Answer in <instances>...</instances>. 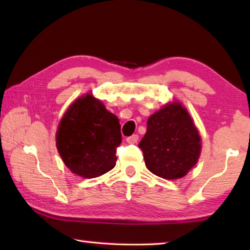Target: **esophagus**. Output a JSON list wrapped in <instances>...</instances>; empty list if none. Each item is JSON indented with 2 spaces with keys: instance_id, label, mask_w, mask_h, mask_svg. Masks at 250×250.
<instances>
[{
  "instance_id": "esophagus-1",
  "label": "esophagus",
  "mask_w": 250,
  "mask_h": 250,
  "mask_svg": "<svg viewBox=\"0 0 250 250\" xmlns=\"http://www.w3.org/2000/svg\"><path fill=\"white\" fill-rule=\"evenodd\" d=\"M139 140V135L138 134H133L131 135V137L126 138V142L130 143V145H134V143H137Z\"/></svg>"
}]
</instances>
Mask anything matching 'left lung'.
Returning <instances> with one entry per match:
<instances>
[{"label": "left lung", "instance_id": "8db88e82", "mask_svg": "<svg viewBox=\"0 0 250 250\" xmlns=\"http://www.w3.org/2000/svg\"><path fill=\"white\" fill-rule=\"evenodd\" d=\"M139 143L147 170L167 180L181 179L195 166L201 138L188 110L179 103L163 107L147 120Z\"/></svg>", "mask_w": 250, "mask_h": 250}]
</instances>
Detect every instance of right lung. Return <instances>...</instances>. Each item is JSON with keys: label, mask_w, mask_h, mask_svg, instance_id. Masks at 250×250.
<instances>
[{"label": "right lung", "mask_w": 250, "mask_h": 250, "mask_svg": "<svg viewBox=\"0 0 250 250\" xmlns=\"http://www.w3.org/2000/svg\"><path fill=\"white\" fill-rule=\"evenodd\" d=\"M120 143L119 120L91 95L70 105L56 134L57 149L66 167L86 179L113 168Z\"/></svg>", "instance_id": "1"}]
</instances>
